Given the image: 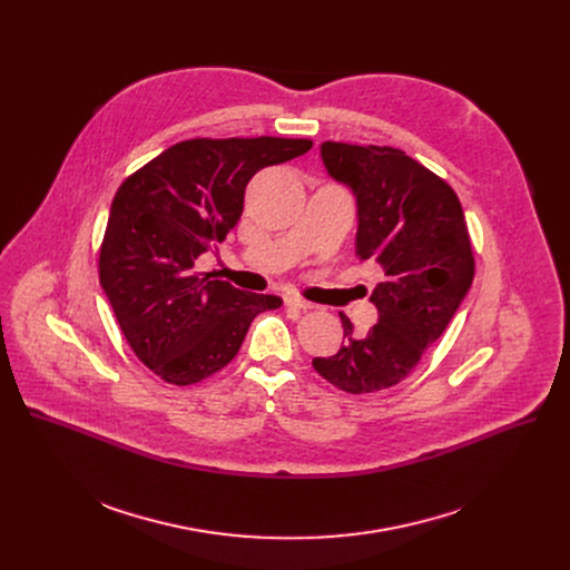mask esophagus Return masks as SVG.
Returning <instances> with one entry per match:
<instances>
[{
    "instance_id": "esophagus-1",
    "label": "esophagus",
    "mask_w": 570,
    "mask_h": 570,
    "mask_svg": "<svg viewBox=\"0 0 570 570\" xmlns=\"http://www.w3.org/2000/svg\"><path fill=\"white\" fill-rule=\"evenodd\" d=\"M286 306H291V308H299V311H311V308H313V304H311V302H306V299H302V297H297V295L286 297Z\"/></svg>"
}]
</instances>
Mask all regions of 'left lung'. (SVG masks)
<instances>
[{
    "label": "left lung",
    "instance_id": "8db88e82",
    "mask_svg": "<svg viewBox=\"0 0 570 570\" xmlns=\"http://www.w3.org/2000/svg\"><path fill=\"white\" fill-rule=\"evenodd\" d=\"M327 174L356 198V255L383 268L370 302L379 322L356 336L341 313L345 345L313 358L315 372L350 394L396 385L446 330L473 282V250L455 191L390 146L320 144Z\"/></svg>",
    "mask_w": 570,
    "mask_h": 570
}]
</instances>
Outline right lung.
Here are the masks:
<instances>
[{"mask_svg":"<svg viewBox=\"0 0 570 570\" xmlns=\"http://www.w3.org/2000/svg\"><path fill=\"white\" fill-rule=\"evenodd\" d=\"M313 146L311 139H187L124 180L110 205L99 279L119 327L159 379L198 383L240 350L250 322L282 306L196 273V259L225 240L250 178Z\"/></svg>","mask_w":570,"mask_h":570,"instance_id":"1","label":"right lung"}]
</instances>
